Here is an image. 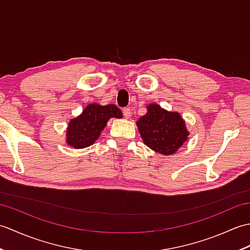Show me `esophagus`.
Listing matches in <instances>:
<instances>
[{
	"instance_id": "obj_1",
	"label": "esophagus",
	"mask_w": 250,
	"mask_h": 250,
	"mask_svg": "<svg viewBox=\"0 0 250 250\" xmlns=\"http://www.w3.org/2000/svg\"><path fill=\"white\" fill-rule=\"evenodd\" d=\"M122 113H124L125 118H126V119H129L131 117V109L130 108H125L124 110H122Z\"/></svg>"
}]
</instances>
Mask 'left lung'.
I'll return each instance as SVG.
<instances>
[{
    "label": "left lung",
    "instance_id": "1",
    "mask_svg": "<svg viewBox=\"0 0 250 250\" xmlns=\"http://www.w3.org/2000/svg\"><path fill=\"white\" fill-rule=\"evenodd\" d=\"M136 125L144 144L164 156L177 152L190 134L179 113L156 103L148 104L146 114L136 121Z\"/></svg>",
    "mask_w": 250,
    "mask_h": 250
}]
</instances>
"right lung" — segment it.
<instances>
[{
  "label": "right lung",
  "mask_w": 250,
  "mask_h": 250,
  "mask_svg": "<svg viewBox=\"0 0 250 250\" xmlns=\"http://www.w3.org/2000/svg\"><path fill=\"white\" fill-rule=\"evenodd\" d=\"M110 118H122L121 110L114 104H88L83 113L70 120L65 132V141L76 149L93 145Z\"/></svg>",
  "instance_id": "obj_1"
}]
</instances>
